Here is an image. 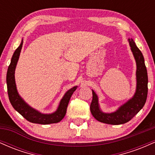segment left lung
<instances>
[{"label": "left lung", "mask_w": 155, "mask_h": 155, "mask_svg": "<svg viewBox=\"0 0 155 155\" xmlns=\"http://www.w3.org/2000/svg\"><path fill=\"white\" fill-rule=\"evenodd\" d=\"M131 50L136 61V91L132 99L117 110L111 114L103 113L99 108L97 96L92 90V101L90 104V111L97 121L109 124H121L127 122L136 116L144 106L148 93V76L144 58L140 49L136 47L132 38L129 39Z\"/></svg>", "instance_id": "1"}]
</instances>
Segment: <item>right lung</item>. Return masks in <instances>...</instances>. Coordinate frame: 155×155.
Returning a JSON list of instances; mask_svg holds the SVG:
<instances>
[{
    "instance_id": "add662e5",
    "label": "right lung",
    "mask_w": 155,
    "mask_h": 155,
    "mask_svg": "<svg viewBox=\"0 0 155 155\" xmlns=\"http://www.w3.org/2000/svg\"><path fill=\"white\" fill-rule=\"evenodd\" d=\"M23 41H22L20 45L16 49L13 56L12 58L10 65H8V71L6 74V83H7V91H8V98H9L11 104L17 111H18L22 116L29 122L33 123L48 124L51 123L59 122L63 119L66 114L67 107L68 105L69 101L71 97L73 92L76 90L77 87L70 89L60 101L59 107L54 113L51 114H43L35 111V109L30 107L19 95L16 87L15 79V71L17 61H18L21 49H22Z\"/></svg>"
}]
</instances>
